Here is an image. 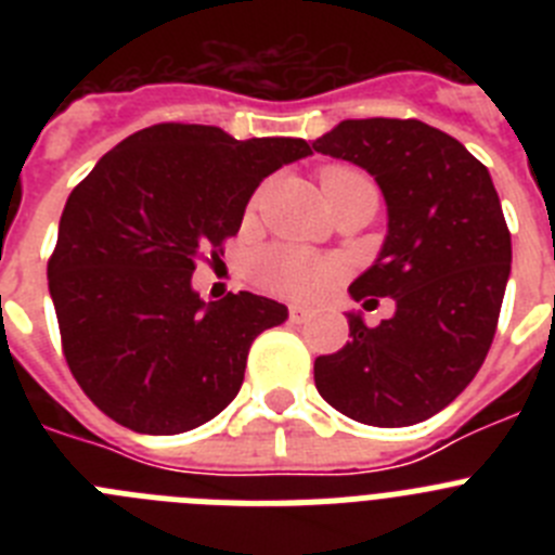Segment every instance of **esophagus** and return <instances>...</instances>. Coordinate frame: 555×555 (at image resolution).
Segmentation results:
<instances>
[{
    "mask_svg": "<svg viewBox=\"0 0 555 555\" xmlns=\"http://www.w3.org/2000/svg\"><path fill=\"white\" fill-rule=\"evenodd\" d=\"M308 317H311V311H308L306 306H288V320H292L294 325H300V322H306Z\"/></svg>",
    "mask_w": 555,
    "mask_h": 555,
    "instance_id": "1",
    "label": "esophagus"
}]
</instances>
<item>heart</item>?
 <instances>
[{
  "label": "heart",
  "mask_w": 555,
  "mask_h": 555,
  "mask_svg": "<svg viewBox=\"0 0 555 555\" xmlns=\"http://www.w3.org/2000/svg\"><path fill=\"white\" fill-rule=\"evenodd\" d=\"M352 175H358V171L341 169V166L325 169L322 171V189L341 178H352ZM249 278L278 297L313 300L338 281V263L331 258H322V255L306 253V249L272 244V247L258 249L249 258Z\"/></svg>",
  "instance_id": "b5f03b06"
}]
</instances>
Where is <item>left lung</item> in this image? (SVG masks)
Returning <instances> with one entry per match:
<instances>
[{"instance_id": "obj_1", "label": "left lung", "mask_w": 555, "mask_h": 555, "mask_svg": "<svg viewBox=\"0 0 555 555\" xmlns=\"http://www.w3.org/2000/svg\"><path fill=\"white\" fill-rule=\"evenodd\" d=\"M313 150L361 166L384 191V247L350 297L395 300L377 327L347 313L352 341L313 361L317 389L356 423H423L467 389L498 327L512 233L489 169L416 119H345Z\"/></svg>"}]
</instances>
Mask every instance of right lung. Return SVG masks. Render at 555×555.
Listing matches in <instances>:
<instances>
[{
  "label": "right lung",
  "instance_id": "obj_1",
  "mask_svg": "<svg viewBox=\"0 0 555 555\" xmlns=\"http://www.w3.org/2000/svg\"><path fill=\"white\" fill-rule=\"evenodd\" d=\"M308 155L302 139L169 121L127 135L68 194L49 294L68 370L96 409L152 436L228 409L249 345L288 308L249 292L205 302L194 261L224 253L261 180Z\"/></svg>",
  "mask_w": 555,
  "mask_h": 555
}]
</instances>
